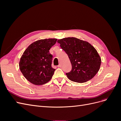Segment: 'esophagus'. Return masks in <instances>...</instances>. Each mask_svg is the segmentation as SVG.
I'll return each mask as SVG.
<instances>
[{"label":"esophagus","mask_w":121,"mask_h":121,"mask_svg":"<svg viewBox=\"0 0 121 121\" xmlns=\"http://www.w3.org/2000/svg\"><path fill=\"white\" fill-rule=\"evenodd\" d=\"M57 67H58V68H61V64H59V65H57Z\"/></svg>","instance_id":"34e87169"}]
</instances>
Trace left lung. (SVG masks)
<instances>
[{
    "label": "left lung",
    "mask_w": 121,
    "mask_h": 121,
    "mask_svg": "<svg viewBox=\"0 0 121 121\" xmlns=\"http://www.w3.org/2000/svg\"><path fill=\"white\" fill-rule=\"evenodd\" d=\"M72 64V70L67 73L71 81L84 83L92 79L100 69L101 58L95 48L89 43L75 37L57 40Z\"/></svg>",
    "instance_id": "obj_1"
}]
</instances>
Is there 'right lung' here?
Masks as SVG:
<instances>
[{
  "label": "right lung",
  "instance_id": "obj_1",
  "mask_svg": "<svg viewBox=\"0 0 121 121\" xmlns=\"http://www.w3.org/2000/svg\"><path fill=\"white\" fill-rule=\"evenodd\" d=\"M56 41V38L37 40L29 45L22 56L20 69L31 83L43 85L52 79L56 69L52 67V56L49 50Z\"/></svg>",
  "mask_w": 121,
  "mask_h": 121
}]
</instances>
